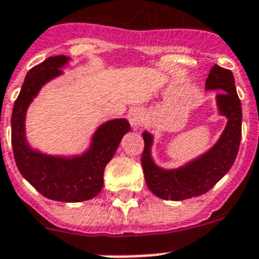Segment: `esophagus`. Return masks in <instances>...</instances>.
<instances>
[{
  "label": "esophagus",
  "mask_w": 259,
  "mask_h": 259,
  "mask_svg": "<svg viewBox=\"0 0 259 259\" xmlns=\"http://www.w3.org/2000/svg\"><path fill=\"white\" fill-rule=\"evenodd\" d=\"M127 118H129L130 125L133 126V129H140L141 125L144 123V119H145V114L140 107H134V109H130L129 113H127Z\"/></svg>",
  "instance_id": "34e87169"
}]
</instances>
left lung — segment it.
Returning <instances> with one entry per match:
<instances>
[{
	"mask_svg": "<svg viewBox=\"0 0 259 259\" xmlns=\"http://www.w3.org/2000/svg\"><path fill=\"white\" fill-rule=\"evenodd\" d=\"M207 91H221L215 97L219 115L227 122L222 134L209 149L175 168H162L153 158L154 136L144 130L145 149L142 169L148 188L164 200H184L208 192L237 158L242 134V106L235 89L233 72L219 66L211 68L205 80Z\"/></svg>",
	"mask_w": 259,
	"mask_h": 259,
	"instance_id": "1",
	"label": "left lung"
}]
</instances>
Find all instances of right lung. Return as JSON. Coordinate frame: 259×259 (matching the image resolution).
Wrapping results in <instances>:
<instances>
[{"mask_svg": "<svg viewBox=\"0 0 259 259\" xmlns=\"http://www.w3.org/2000/svg\"><path fill=\"white\" fill-rule=\"evenodd\" d=\"M71 62L64 55L51 56L26 74L12 113V146L22 177L51 200L78 203L93 199L103 188V172L117 152L122 137L130 132L125 118H114L98 126L89 146L80 153L50 154L30 145L26 137V113L41 89L63 76Z\"/></svg>", "mask_w": 259, "mask_h": 259, "instance_id": "obj_1", "label": "right lung"}]
</instances>
